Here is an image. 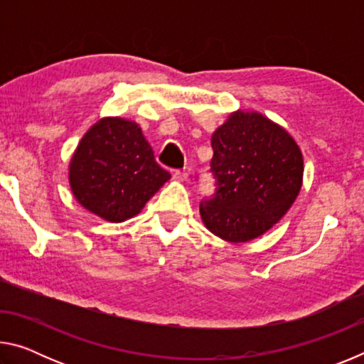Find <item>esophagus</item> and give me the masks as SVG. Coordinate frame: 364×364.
Returning a JSON list of instances; mask_svg holds the SVG:
<instances>
[{
	"mask_svg": "<svg viewBox=\"0 0 364 364\" xmlns=\"http://www.w3.org/2000/svg\"><path fill=\"white\" fill-rule=\"evenodd\" d=\"M173 180L180 181V183L186 181L188 180V173H186V171H181V170H175L173 171Z\"/></svg>",
	"mask_w": 364,
	"mask_h": 364,
	"instance_id": "obj_1",
	"label": "esophagus"
}]
</instances>
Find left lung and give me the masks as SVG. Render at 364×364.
I'll use <instances>...</instances> for the list:
<instances>
[{"mask_svg":"<svg viewBox=\"0 0 364 364\" xmlns=\"http://www.w3.org/2000/svg\"><path fill=\"white\" fill-rule=\"evenodd\" d=\"M212 199L200 202L205 228L226 242H249L271 230L297 199L304 156L284 128L236 110L212 134Z\"/></svg>","mask_w":364,"mask_h":364,"instance_id":"8db88e82","label":"left lung"}]
</instances>
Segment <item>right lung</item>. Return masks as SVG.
I'll use <instances>...</instances> for the list:
<instances>
[{"label":"right lung","instance_id":"add662e5","mask_svg":"<svg viewBox=\"0 0 364 364\" xmlns=\"http://www.w3.org/2000/svg\"><path fill=\"white\" fill-rule=\"evenodd\" d=\"M168 180L141 127L122 117L97 120L69 164L70 189L78 204L110 223L138 215Z\"/></svg>","mask_w":364,"mask_h":364}]
</instances>
